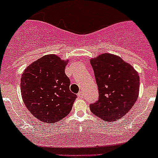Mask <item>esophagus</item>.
<instances>
[{"mask_svg": "<svg viewBox=\"0 0 158 158\" xmlns=\"http://www.w3.org/2000/svg\"><path fill=\"white\" fill-rule=\"evenodd\" d=\"M77 96H78V97H79V98H84V96H84V93H82V92H80V93H78V94H77Z\"/></svg>", "mask_w": 158, "mask_h": 158, "instance_id": "34e87169", "label": "esophagus"}]
</instances>
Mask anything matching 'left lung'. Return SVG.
Returning a JSON list of instances; mask_svg holds the SVG:
<instances>
[{
  "label": "left lung",
  "mask_w": 158,
  "mask_h": 158,
  "mask_svg": "<svg viewBox=\"0 0 158 158\" xmlns=\"http://www.w3.org/2000/svg\"><path fill=\"white\" fill-rule=\"evenodd\" d=\"M98 86V100L90 110L99 118L110 122L129 112L138 99L139 76L130 64L116 55L103 54L90 61Z\"/></svg>",
  "instance_id": "left-lung-1"
}]
</instances>
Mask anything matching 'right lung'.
Listing matches in <instances>:
<instances>
[{"label": "right lung", "instance_id": "obj_1", "mask_svg": "<svg viewBox=\"0 0 158 158\" xmlns=\"http://www.w3.org/2000/svg\"><path fill=\"white\" fill-rule=\"evenodd\" d=\"M68 61L54 54L46 55L26 68L20 81L23 103L29 111L43 123H56L72 110L77 95L69 90L65 75Z\"/></svg>", "mask_w": 158, "mask_h": 158}]
</instances>
